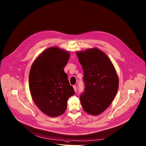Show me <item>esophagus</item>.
Returning <instances> with one entry per match:
<instances>
[{"instance_id":"1","label":"esophagus","mask_w":146,"mask_h":146,"mask_svg":"<svg viewBox=\"0 0 146 146\" xmlns=\"http://www.w3.org/2000/svg\"><path fill=\"white\" fill-rule=\"evenodd\" d=\"M73 88H74V91L76 92V89H77V88H76V86H75V85H74V86H73Z\"/></svg>"}]
</instances>
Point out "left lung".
<instances>
[{"mask_svg": "<svg viewBox=\"0 0 146 146\" xmlns=\"http://www.w3.org/2000/svg\"><path fill=\"white\" fill-rule=\"evenodd\" d=\"M84 71V92L80 98L84 110L97 115L105 111L116 96L118 78L109 58L98 49L76 53Z\"/></svg>", "mask_w": 146, "mask_h": 146, "instance_id": "8db88e82", "label": "left lung"}]
</instances>
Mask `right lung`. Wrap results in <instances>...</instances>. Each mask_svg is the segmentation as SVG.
<instances>
[{
  "label": "right lung",
  "mask_w": 146,
  "mask_h": 146,
  "mask_svg": "<svg viewBox=\"0 0 146 146\" xmlns=\"http://www.w3.org/2000/svg\"><path fill=\"white\" fill-rule=\"evenodd\" d=\"M70 54L57 47L44 50L33 63L29 77V90L35 104L50 117L64 113L67 101L74 95L64 68Z\"/></svg>",
  "instance_id": "1"
}]
</instances>
